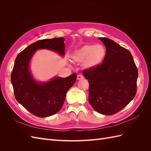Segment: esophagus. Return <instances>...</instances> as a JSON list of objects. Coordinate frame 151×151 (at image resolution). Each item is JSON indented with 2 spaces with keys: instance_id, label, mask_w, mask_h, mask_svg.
<instances>
[{
  "instance_id": "obj_1",
  "label": "esophagus",
  "mask_w": 151,
  "mask_h": 151,
  "mask_svg": "<svg viewBox=\"0 0 151 151\" xmlns=\"http://www.w3.org/2000/svg\"><path fill=\"white\" fill-rule=\"evenodd\" d=\"M77 80H81V79H84V76L81 74H79L77 77Z\"/></svg>"
}]
</instances>
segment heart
Segmentation results:
<instances>
[{
    "label": "heart",
    "mask_w": 151,
    "mask_h": 151,
    "mask_svg": "<svg viewBox=\"0 0 151 151\" xmlns=\"http://www.w3.org/2000/svg\"><path fill=\"white\" fill-rule=\"evenodd\" d=\"M106 55V49L101 45H85L71 54L73 61L83 62L86 68H94L101 64Z\"/></svg>",
    "instance_id": "heart-1"
}]
</instances>
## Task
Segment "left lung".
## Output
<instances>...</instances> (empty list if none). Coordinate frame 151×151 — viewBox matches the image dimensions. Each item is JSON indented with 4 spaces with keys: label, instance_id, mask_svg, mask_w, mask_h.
Here are the masks:
<instances>
[{
    "label": "left lung",
    "instance_id": "8db88e82",
    "mask_svg": "<svg viewBox=\"0 0 151 151\" xmlns=\"http://www.w3.org/2000/svg\"><path fill=\"white\" fill-rule=\"evenodd\" d=\"M106 47L102 64L83 71L89 84V101L95 111L113 115L125 107L137 92L138 71L131 53L114 41L99 38Z\"/></svg>",
    "mask_w": 151,
    "mask_h": 151
}]
</instances>
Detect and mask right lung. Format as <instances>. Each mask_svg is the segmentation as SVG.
Segmentation results:
<instances>
[{"instance_id":"1","label":"right lung","mask_w":151,"mask_h":151,"mask_svg":"<svg viewBox=\"0 0 151 151\" xmlns=\"http://www.w3.org/2000/svg\"><path fill=\"white\" fill-rule=\"evenodd\" d=\"M64 38L39 40L17 55L11 74V83L17 102L34 115L48 117L60 111L68 90L74 85L77 75L65 78L55 77L46 82H38L31 74L30 61L36 50L47 49L64 56Z\"/></svg>"}]
</instances>
